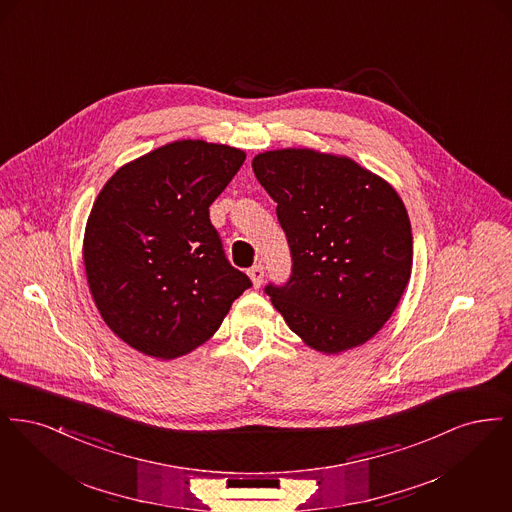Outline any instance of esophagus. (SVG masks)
<instances>
[{
  "label": "esophagus",
  "mask_w": 512,
  "mask_h": 512,
  "mask_svg": "<svg viewBox=\"0 0 512 512\" xmlns=\"http://www.w3.org/2000/svg\"><path fill=\"white\" fill-rule=\"evenodd\" d=\"M247 274H249L253 286L259 288V286L263 284V278H265V267H263V265H255V267H251L247 270Z\"/></svg>",
  "instance_id": "esophagus-1"
}]
</instances>
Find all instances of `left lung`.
<instances>
[{"label": "left lung", "mask_w": 512, "mask_h": 512, "mask_svg": "<svg viewBox=\"0 0 512 512\" xmlns=\"http://www.w3.org/2000/svg\"><path fill=\"white\" fill-rule=\"evenodd\" d=\"M278 203L292 276L268 284L274 309L303 343L326 355L363 345L390 320L413 268L411 220L382 176L309 147L253 157Z\"/></svg>", "instance_id": "1"}]
</instances>
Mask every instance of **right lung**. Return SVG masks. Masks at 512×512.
<instances>
[{"label":"right lung","mask_w":512,"mask_h":512,"mask_svg":"<svg viewBox=\"0 0 512 512\" xmlns=\"http://www.w3.org/2000/svg\"><path fill=\"white\" fill-rule=\"evenodd\" d=\"M244 161L238 147L178 140L122 165L101 188L82 244L88 288L105 324L136 351H194L251 286L209 219Z\"/></svg>","instance_id":"obj_1"}]
</instances>
